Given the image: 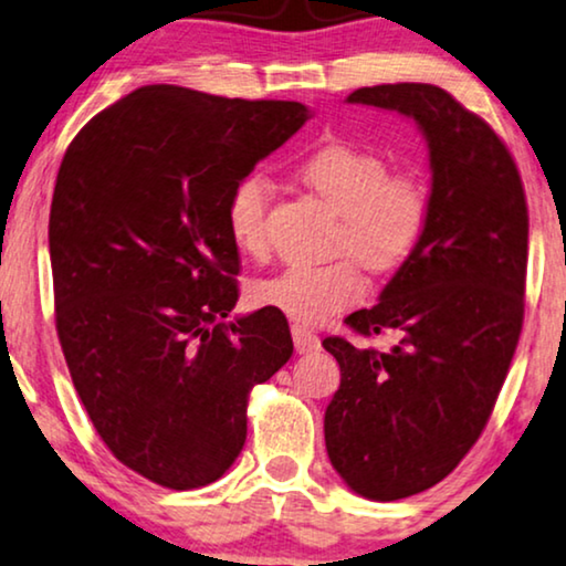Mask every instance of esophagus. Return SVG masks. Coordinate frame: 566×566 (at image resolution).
<instances>
[{
	"label": "esophagus",
	"mask_w": 566,
	"mask_h": 566,
	"mask_svg": "<svg viewBox=\"0 0 566 566\" xmlns=\"http://www.w3.org/2000/svg\"><path fill=\"white\" fill-rule=\"evenodd\" d=\"M293 345H296V353H314L319 350V337L314 335V332H308L306 327H298V324H293Z\"/></svg>",
	"instance_id": "esophagus-1"
}]
</instances>
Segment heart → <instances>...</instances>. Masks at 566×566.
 <instances>
[{"label": "heart", "instance_id": "1", "mask_svg": "<svg viewBox=\"0 0 566 566\" xmlns=\"http://www.w3.org/2000/svg\"><path fill=\"white\" fill-rule=\"evenodd\" d=\"M298 177L335 211L332 247L347 254L293 262L254 285V296L293 322L322 324L366 293L358 260L381 275L412 258L428 227L430 192L412 169H386L384 157L347 142L314 149L298 165ZM268 203L265 175L252 172L231 188L227 229L239 252L252 258L265 252Z\"/></svg>", "mask_w": 566, "mask_h": 566}]
</instances>
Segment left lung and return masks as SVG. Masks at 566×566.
<instances>
[{"label":"left lung","instance_id":"1","mask_svg":"<svg viewBox=\"0 0 566 566\" xmlns=\"http://www.w3.org/2000/svg\"><path fill=\"white\" fill-rule=\"evenodd\" d=\"M347 103L397 111L430 149L424 234L374 308L345 319L378 350L327 337L339 389L324 412L332 467L353 492L391 502L459 467L490 420L523 329L528 203L513 154L436 84H376Z\"/></svg>","mask_w":566,"mask_h":566}]
</instances>
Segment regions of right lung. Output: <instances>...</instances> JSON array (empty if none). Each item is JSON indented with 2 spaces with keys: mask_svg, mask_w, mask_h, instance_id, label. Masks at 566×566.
Masks as SVG:
<instances>
[{
  "mask_svg": "<svg viewBox=\"0 0 566 566\" xmlns=\"http://www.w3.org/2000/svg\"><path fill=\"white\" fill-rule=\"evenodd\" d=\"M306 118L291 99L149 84L97 113L59 167L49 250L69 374L115 459L167 490L234 463L250 391L293 353L277 308L223 322L239 298L227 198Z\"/></svg>",
  "mask_w": 566,
  "mask_h": 566,
  "instance_id": "1",
  "label": "right lung"
}]
</instances>
